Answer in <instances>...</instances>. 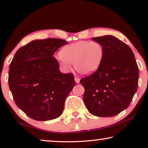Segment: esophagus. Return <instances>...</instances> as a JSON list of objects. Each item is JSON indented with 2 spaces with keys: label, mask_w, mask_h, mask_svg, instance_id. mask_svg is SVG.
<instances>
[{
  "label": "esophagus",
  "mask_w": 148,
  "mask_h": 148,
  "mask_svg": "<svg viewBox=\"0 0 148 148\" xmlns=\"http://www.w3.org/2000/svg\"><path fill=\"white\" fill-rule=\"evenodd\" d=\"M74 79H75V82H76V83H77V84H78L79 82V80H80V79L78 77H74Z\"/></svg>",
  "instance_id": "esophagus-1"
}]
</instances>
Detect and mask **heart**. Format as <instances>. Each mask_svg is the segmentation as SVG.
<instances>
[{"instance_id": "heart-1", "label": "heart", "mask_w": 148, "mask_h": 148, "mask_svg": "<svg viewBox=\"0 0 148 148\" xmlns=\"http://www.w3.org/2000/svg\"><path fill=\"white\" fill-rule=\"evenodd\" d=\"M103 56L104 47L101 43L83 40L64 46L59 56V62L64 71H70L74 63L79 74L88 75L99 69Z\"/></svg>"}]
</instances>
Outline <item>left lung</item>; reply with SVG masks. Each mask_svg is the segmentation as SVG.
I'll return each instance as SVG.
<instances>
[{
  "instance_id": "left-lung-1",
  "label": "left lung",
  "mask_w": 148,
  "mask_h": 148,
  "mask_svg": "<svg viewBox=\"0 0 148 148\" xmlns=\"http://www.w3.org/2000/svg\"><path fill=\"white\" fill-rule=\"evenodd\" d=\"M104 47L99 69L80 79L88 111L99 117L116 116L128 108L137 91L138 68L128 45L111 35L94 37Z\"/></svg>"
}]
</instances>
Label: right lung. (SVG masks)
<instances>
[{
	"label": "right lung",
	"instance_id": "1",
	"mask_svg": "<svg viewBox=\"0 0 148 148\" xmlns=\"http://www.w3.org/2000/svg\"><path fill=\"white\" fill-rule=\"evenodd\" d=\"M66 44L60 38L33 40L17 50L10 65L8 85L15 103L34 120L59 117L76 85L73 74L60 72L53 57Z\"/></svg>",
	"mask_w": 148,
	"mask_h": 148
}]
</instances>
